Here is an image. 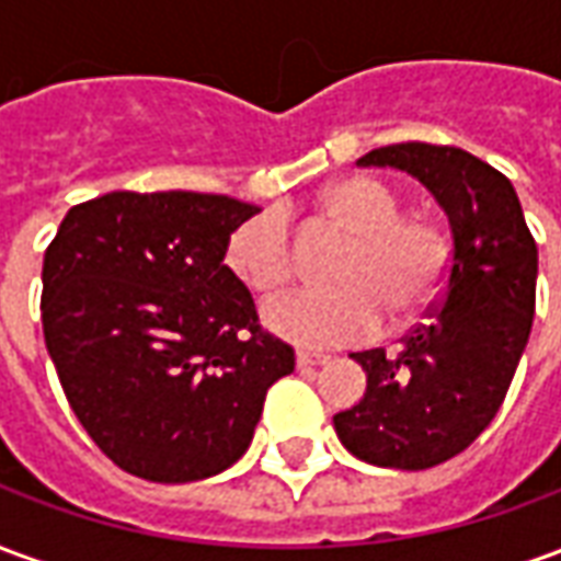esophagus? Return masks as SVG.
I'll use <instances>...</instances> for the list:
<instances>
[{
	"instance_id": "esophagus-1",
	"label": "esophagus",
	"mask_w": 561,
	"mask_h": 561,
	"mask_svg": "<svg viewBox=\"0 0 561 561\" xmlns=\"http://www.w3.org/2000/svg\"><path fill=\"white\" fill-rule=\"evenodd\" d=\"M294 360H297V366H300V369H306V366H324L330 360V357H328V354L297 352V357H294Z\"/></svg>"
}]
</instances>
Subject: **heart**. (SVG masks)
<instances>
[{"label": "heart", "mask_w": 561, "mask_h": 561, "mask_svg": "<svg viewBox=\"0 0 561 561\" xmlns=\"http://www.w3.org/2000/svg\"><path fill=\"white\" fill-rule=\"evenodd\" d=\"M316 221L352 233L330 267L336 288L297 291L264 306V324L297 345H348L412 324L445 294L454 245L430 216L402 213V195L385 180L352 173L330 183L316 204ZM225 267L252 294L282 291L294 279L291 228L264 209L240 221L225 240Z\"/></svg>", "instance_id": "heart-1"}]
</instances>
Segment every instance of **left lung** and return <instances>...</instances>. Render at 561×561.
Returning <instances> with one entry per match:
<instances>
[{
	"instance_id": "1",
	"label": "left lung",
	"mask_w": 561,
	"mask_h": 561,
	"mask_svg": "<svg viewBox=\"0 0 561 561\" xmlns=\"http://www.w3.org/2000/svg\"><path fill=\"white\" fill-rule=\"evenodd\" d=\"M357 164L400 168L445 207L454 261L445 294L402 348L352 354L364 400L333 417L354 457L421 471L457 457L505 400L535 318L538 245L505 173L459 147L390 144Z\"/></svg>"
}]
</instances>
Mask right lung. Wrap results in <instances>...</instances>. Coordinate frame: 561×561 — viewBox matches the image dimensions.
I'll use <instances>...</instances> for the list:
<instances>
[{
    "mask_svg": "<svg viewBox=\"0 0 561 561\" xmlns=\"http://www.w3.org/2000/svg\"><path fill=\"white\" fill-rule=\"evenodd\" d=\"M257 207L201 192H107L44 252L42 324L71 412L107 459L156 483L213 478L255 435L294 348L225 267Z\"/></svg>",
    "mask_w": 561,
    "mask_h": 561,
    "instance_id": "add662e5",
    "label": "right lung"
}]
</instances>
